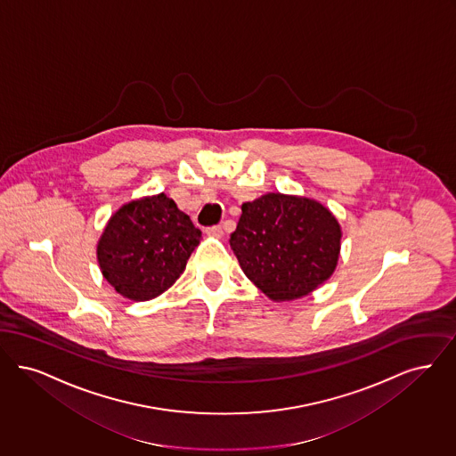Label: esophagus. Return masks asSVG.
Segmentation results:
<instances>
[{
	"instance_id": "34e87169",
	"label": "esophagus",
	"mask_w": 456,
	"mask_h": 456,
	"mask_svg": "<svg viewBox=\"0 0 456 456\" xmlns=\"http://www.w3.org/2000/svg\"><path fill=\"white\" fill-rule=\"evenodd\" d=\"M206 235H208V237L221 238L223 237V228H221V226H211V228H206Z\"/></svg>"
}]
</instances>
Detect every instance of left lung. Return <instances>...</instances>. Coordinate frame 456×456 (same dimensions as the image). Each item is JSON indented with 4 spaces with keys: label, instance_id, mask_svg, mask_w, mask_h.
Wrapping results in <instances>:
<instances>
[{
    "label": "left lung",
    "instance_id": "left-lung-1",
    "mask_svg": "<svg viewBox=\"0 0 456 456\" xmlns=\"http://www.w3.org/2000/svg\"><path fill=\"white\" fill-rule=\"evenodd\" d=\"M342 228L315 199L269 192L241 206L230 247L245 276L273 301L315 291L336 271Z\"/></svg>",
    "mask_w": 456,
    "mask_h": 456
}]
</instances>
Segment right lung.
<instances>
[{
  "label": "right lung",
  "instance_id": "add662e5",
  "mask_svg": "<svg viewBox=\"0 0 456 456\" xmlns=\"http://www.w3.org/2000/svg\"><path fill=\"white\" fill-rule=\"evenodd\" d=\"M200 238L191 218L161 192L126 202L109 218L97 262L120 297L148 301L180 278Z\"/></svg>",
  "mask_w": 456,
  "mask_h": 456
}]
</instances>
